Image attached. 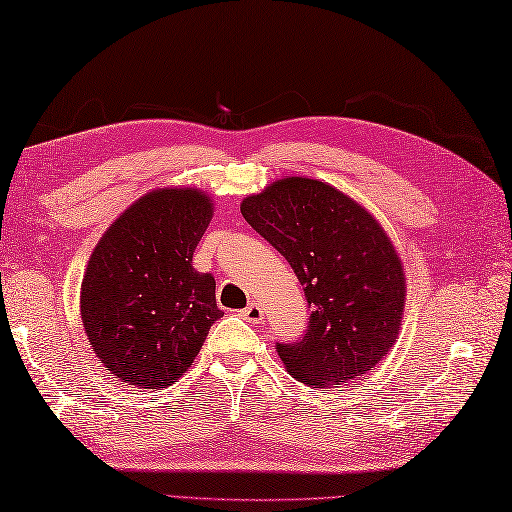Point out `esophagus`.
Returning a JSON list of instances; mask_svg holds the SVG:
<instances>
[{"label": "esophagus", "instance_id": "esophagus-1", "mask_svg": "<svg viewBox=\"0 0 512 512\" xmlns=\"http://www.w3.org/2000/svg\"><path fill=\"white\" fill-rule=\"evenodd\" d=\"M240 316L245 318V321H249V323H260L263 321V307H260L258 303H249L243 312H240Z\"/></svg>", "mask_w": 512, "mask_h": 512}]
</instances>
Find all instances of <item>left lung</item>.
Returning a JSON list of instances; mask_svg holds the SVG:
<instances>
[{"mask_svg":"<svg viewBox=\"0 0 512 512\" xmlns=\"http://www.w3.org/2000/svg\"><path fill=\"white\" fill-rule=\"evenodd\" d=\"M243 216L292 265L312 307L294 343H276L287 372L327 388L374 368L399 334L406 278L381 225L310 178H285L243 200Z\"/></svg>","mask_w":512,"mask_h":512,"instance_id":"obj_1","label":"left lung"}]
</instances>
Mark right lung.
Here are the masks:
<instances>
[{
	"mask_svg": "<svg viewBox=\"0 0 512 512\" xmlns=\"http://www.w3.org/2000/svg\"><path fill=\"white\" fill-rule=\"evenodd\" d=\"M209 220L211 202L202 191H153L93 249L82 281V323L115 379L144 390L176 383L223 316L214 276L191 263Z\"/></svg>",
	"mask_w": 512,
	"mask_h": 512,
	"instance_id": "add662e5",
	"label": "right lung"
}]
</instances>
